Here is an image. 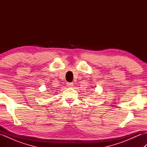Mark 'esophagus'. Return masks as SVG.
I'll use <instances>...</instances> for the list:
<instances>
[{
    "label": "esophagus",
    "mask_w": 147,
    "mask_h": 147,
    "mask_svg": "<svg viewBox=\"0 0 147 147\" xmlns=\"http://www.w3.org/2000/svg\"><path fill=\"white\" fill-rule=\"evenodd\" d=\"M67 86L68 87H70V88H72L74 86V83H67Z\"/></svg>",
    "instance_id": "esophagus-1"
}]
</instances>
